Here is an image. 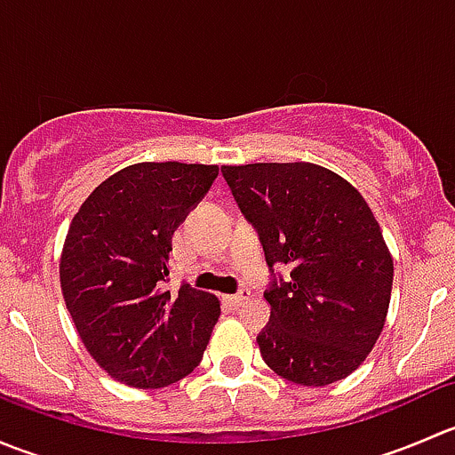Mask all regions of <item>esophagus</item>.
<instances>
[{"mask_svg":"<svg viewBox=\"0 0 455 455\" xmlns=\"http://www.w3.org/2000/svg\"><path fill=\"white\" fill-rule=\"evenodd\" d=\"M249 297H251V291H249V288H240V291H237L235 295L227 297V301H228V304L233 306V308H237V306L244 304V301L249 299Z\"/></svg>","mask_w":455,"mask_h":455,"instance_id":"1","label":"esophagus"}]
</instances>
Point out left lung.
<instances>
[{"label": "left lung", "mask_w": 455, "mask_h": 455, "mask_svg": "<svg viewBox=\"0 0 455 455\" xmlns=\"http://www.w3.org/2000/svg\"><path fill=\"white\" fill-rule=\"evenodd\" d=\"M222 176L273 275L270 319L257 334L264 363L306 387L346 379L374 347L392 295V255L368 202L313 163L222 167Z\"/></svg>", "instance_id": "8db88e82"}]
</instances>
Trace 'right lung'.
Masks as SVG:
<instances>
[{
    "label": "right lung",
    "instance_id": "obj_1",
    "mask_svg": "<svg viewBox=\"0 0 455 455\" xmlns=\"http://www.w3.org/2000/svg\"><path fill=\"white\" fill-rule=\"evenodd\" d=\"M215 178V164H132L100 182L72 220L59 264L63 299L87 352L130 387L176 383L204 355L220 301L164 283L173 231Z\"/></svg>",
    "mask_w": 455,
    "mask_h": 455
}]
</instances>
